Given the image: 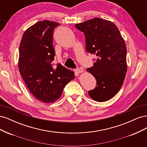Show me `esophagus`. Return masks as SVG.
Instances as JSON below:
<instances>
[{
    "mask_svg": "<svg viewBox=\"0 0 147 147\" xmlns=\"http://www.w3.org/2000/svg\"><path fill=\"white\" fill-rule=\"evenodd\" d=\"M75 72L78 73V74H80V73H82L84 72V70L82 68H78V69H75Z\"/></svg>",
    "mask_w": 147,
    "mask_h": 147,
    "instance_id": "34e87169",
    "label": "esophagus"
}]
</instances>
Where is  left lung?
I'll return each instance as SVG.
<instances>
[{
    "label": "left lung",
    "instance_id": "1",
    "mask_svg": "<svg viewBox=\"0 0 147 147\" xmlns=\"http://www.w3.org/2000/svg\"><path fill=\"white\" fill-rule=\"evenodd\" d=\"M75 27L85 35L86 50L96 55L94 66L88 68L96 80L88 94L97 102L112 99L121 89L127 72V49L118 28L110 21L95 18Z\"/></svg>",
    "mask_w": 147,
    "mask_h": 147
}]
</instances>
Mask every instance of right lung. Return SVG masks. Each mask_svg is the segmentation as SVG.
<instances>
[{"label": "right lung", "mask_w": 147, "mask_h": 147, "mask_svg": "<svg viewBox=\"0 0 147 147\" xmlns=\"http://www.w3.org/2000/svg\"><path fill=\"white\" fill-rule=\"evenodd\" d=\"M59 25L48 20L35 23L24 32L19 48L21 77L32 95L45 103L58 99L65 86L75 77L73 71L60 64L53 66L55 55L53 35Z\"/></svg>", "instance_id": "right-lung-1"}]
</instances>
